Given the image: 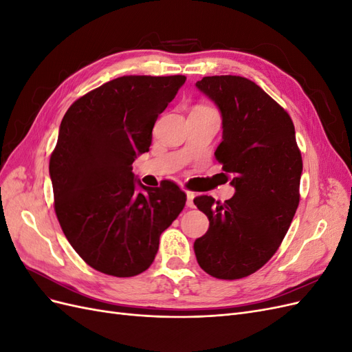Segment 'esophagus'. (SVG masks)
Masks as SVG:
<instances>
[{
    "instance_id": "1",
    "label": "esophagus",
    "mask_w": 352,
    "mask_h": 352,
    "mask_svg": "<svg viewBox=\"0 0 352 352\" xmlns=\"http://www.w3.org/2000/svg\"><path fill=\"white\" fill-rule=\"evenodd\" d=\"M194 198H195V194L194 192H186V207H189V208H192V207H195L194 206Z\"/></svg>"
}]
</instances>
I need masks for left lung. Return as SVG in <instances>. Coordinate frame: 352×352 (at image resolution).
I'll return each mask as SVG.
<instances>
[{
	"label": "left lung",
	"mask_w": 352,
	"mask_h": 352,
	"mask_svg": "<svg viewBox=\"0 0 352 352\" xmlns=\"http://www.w3.org/2000/svg\"><path fill=\"white\" fill-rule=\"evenodd\" d=\"M195 87L220 111L223 135L214 154L235 188L225 202L194 199L210 221L194 242L195 257L212 278L241 279L273 257L291 226L300 202L301 153L289 114L252 80L207 76Z\"/></svg>",
	"instance_id": "obj_1"
}]
</instances>
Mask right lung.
<instances>
[{
	"label": "right lung",
	"instance_id": "obj_1",
	"mask_svg": "<svg viewBox=\"0 0 352 352\" xmlns=\"http://www.w3.org/2000/svg\"><path fill=\"white\" fill-rule=\"evenodd\" d=\"M176 76H122L74 101L50 160L54 208L73 250L116 278L145 272L160 235L186 195L170 180L146 188L132 172L150 151L158 114L185 83Z\"/></svg>",
	"mask_w": 352,
	"mask_h": 352
}]
</instances>
